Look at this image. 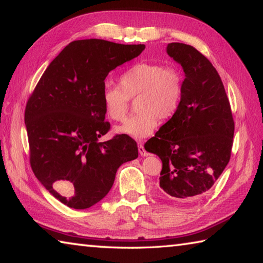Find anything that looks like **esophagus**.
<instances>
[{"label":"esophagus","instance_id":"1","mask_svg":"<svg viewBox=\"0 0 263 263\" xmlns=\"http://www.w3.org/2000/svg\"><path fill=\"white\" fill-rule=\"evenodd\" d=\"M138 151H139V153H140V155H142V157H147V155H149V153L145 149L144 145H142V144L138 146Z\"/></svg>","mask_w":263,"mask_h":263}]
</instances>
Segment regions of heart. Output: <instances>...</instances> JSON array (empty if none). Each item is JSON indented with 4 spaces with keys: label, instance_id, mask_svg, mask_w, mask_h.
<instances>
[{
    "label": "heart",
    "instance_id": "heart-1",
    "mask_svg": "<svg viewBox=\"0 0 263 263\" xmlns=\"http://www.w3.org/2000/svg\"><path fill=\"white\" fill-rule=\"evenodd\" d=\"M183 90V78L176 68L159 62L140 61L122 73L119 87L105 86L102 89L101 101L110 119L123 122L130 108V99L139 97L138 112L117 127V132L142 139L152 135L159 118L168 121L176 114Z\"/></svg>",
    "mask_w": 263,
    "mask_h": 263
}]
</instances>
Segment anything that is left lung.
<instances>
[{"instance_id": "8db88e82", "label": "left lung", "mask_w": 263, "mask_h": 263, "mask_svg": "<svg viewBox=\"0 0 263 263\" xmlns=\"http://www.w3.org/2000/svg\"><path fill=\"white\" fill-rule=\"evenodd\" d=\"M167 53L183 68V97L145 148L162 161V193L190 203L205 195L228 166L234 121L224 84L208 58L182 43L168 44Z\"/></svg>"}]
</instances>
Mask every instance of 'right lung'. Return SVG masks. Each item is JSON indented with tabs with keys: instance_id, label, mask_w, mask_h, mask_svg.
I'll list each match as a JSON object with an SVG mask.
<instances>
[{
	"instance_id": "right-lung-1",
	"label": "right lung",
	"mask_w": 263,
	"mask_h": 263,
	"mask_svg": "<svg viewBox=\"0 0 263 263\" xmlns=\"http://www.w3.org/2000/svg\"><path fill=\"white\" fill-rule=\"evenodd\" d=\"M144 50V44L74 41L48 65L30 95L24 121L31 168L65 205L82 210L100 202L119 166L138 158L137 142L126 135L99 141L110 130L101 94L110 70Z\"/></svg>"
}]
</instances>
